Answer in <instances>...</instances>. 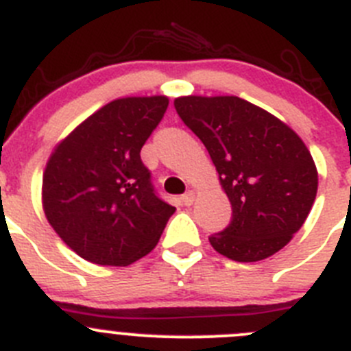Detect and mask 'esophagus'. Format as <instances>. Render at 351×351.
I'll use <instances>...</instances> for the list:
<instances>
[{"label":"esophagus","mask_w":351,"mask_h":351,"mask_svg":"<svg viewBox=\"0 0 351 351\" xmlns=\"http://www.w3.org/2000/svg\"><path fill=\"white\" fill-rule=\"evenodd\" d=\"M194 199H195V194L192 191H189L187 194L182 195V203L185 204V206H192V204H194Z\"/></svg>","instance_id":"obj_1"}]
</instances>
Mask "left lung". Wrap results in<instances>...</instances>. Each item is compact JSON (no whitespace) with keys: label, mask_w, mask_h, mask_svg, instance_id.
I'll return each instance as SVG.
<instances>
[{"label":"left lung","mask_w":351,"mask_h":351,"mask_svg":"<svg viewBox=\"0 0 351 351\" xmlns=\"http://www.w3.org/2000/svg\"><path fill=\"white\" fill-rule=\"evenodd\" d=\"M175 108L206 147L232 206V220L210 236L211 246L236 262L282 250L317 197L318 171L304 141L238 96H182Z\"/></svg>","instance_id":"obj_1"}]
</instances>
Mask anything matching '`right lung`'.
Segmentation results:
<instances>
[{"instance_id": "1", "label": "right lung", "mask_w": 351, "mask_h": 351, "mask_svg": "<svg viewBox=\"0 0 351 351\" xmlns=\"http://www.w3.org/2000/svg\"><path fill=\"white\" fill-rule=\"evenodd\" d=\"M166 96L115 99L59 141L43 171L42 204L59 238L99 266H128L156 248L176 208L154 192L141 147Z\"/></svg>"}]
</instances>
